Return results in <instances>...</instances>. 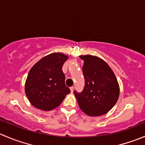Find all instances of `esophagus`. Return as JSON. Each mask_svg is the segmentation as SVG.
Masks as SVG:
<instances>
[{"label":"esophagus","mask_w":145,"mask_h":145,"mask_svg":"<svg viewBox=\"0 0 145 145\" xmlns=\"http://www.w3.org/2000/svg\"><path fill=\"white\" fill-rule=\"evenodd\" d=\"M74 86H71V88H70V90H71V92H73V91H74Z\"/></svg>","instance_id":"1"}]
</instances>
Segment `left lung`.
<instances>
[{
	"label": "left lung",
	"mask_w": 145,
	"mask_h": 145,
	"mask_svg": "<svg viewBox=\"0 0 145 145\" xmlns=\"http://www.w3.org/2000/svg\"><path fill=\"white\" fill-rule=\"evenodd\" d=\"M84 60L85 86L81 93L74 91L79 108L89 116L105 114L118 101L120 93L114 73L105 61L92 55L80 56Z\"/></svg>",
	"instance_id": "8db88e82"
}]
</instances>
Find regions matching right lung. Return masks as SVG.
I'll return each mask as SVG.
<instances>
[{
    "mask_svg": "<svg viewBox=\"0 0 145 145\" xmlns=\"http://www.w3.org/2000/svg\"><path fill=\"white\" fill-rule=\"evenodd\" d=\"M68 57L62 53H52L37 61L29 71L25 91L30 103L42 110L58 107L69 93L66 86L62 66Z\"/></svg>",
    "mask_w": 145,
    "mask_h": 145,
    "instance_id": "obj_1",
    "label": "right lung"
}]
</instances>
